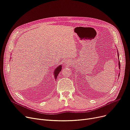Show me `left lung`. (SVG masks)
Instances as JSON below:
<instances>
[{"mask_svg":"<svg viewBox=\"0 0 130 130\" xmlns=\"http://www.w3.org/2000/svg\"><path fill=\"white\" fill-rule=\"evenodd\" d=\"M118 65H119V68L120 69L121 68V67H120V61H119V63H118ZM120 76V74H119V76Z\"/></svg>","mask_w":130,"mask_h":130,"instance_id":"left-lung-1","label":"left lung"}]
</instances>
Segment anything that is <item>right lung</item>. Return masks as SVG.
Returning <instances> with one entry per match:
<instances>
[{
	"label": "right lung",
	"instance_id": "obj_1",
	"mask_svg": "<svg viewBox=\"0 0 130 130\" xmlns=\"http://www.w3.org/2000/svg\"><path fill=\"white\" fill-rule=\"evenodd\" d=\"M61 65L58 66L57 68H56V70H55V72H54V75H55V78H57L58 74L61 71Z\"/></svg>",
	"mask_w": 130,
	"mask_h": 130
}]
</instances>
